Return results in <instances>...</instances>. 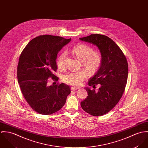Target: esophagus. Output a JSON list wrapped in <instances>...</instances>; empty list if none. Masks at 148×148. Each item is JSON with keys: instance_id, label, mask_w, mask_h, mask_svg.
<instances>
[{"instance_id": "esophagus-1", "label": "esophagus", "mask_w": 148, "mask_h": 148, "mask_svg": "<svg viewBox=\"0 0 148 148\" xmlns=\"http://www.w3.org/2000/svg\"><path fill=\"white\" fill-rule=\"evenodd\" d=\"M78 89V88L77 87H76V86H72L71 87V90H73V91H75V90H77Z\"/></svg>"}]
</instances>
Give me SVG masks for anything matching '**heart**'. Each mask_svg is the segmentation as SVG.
Wrapping results in <instances>:
<instances>
[{
	"label": "heart",
	"instance_id": "obj_1",
	"mask_svg": "<svg viewBox=\"0 0 148 148\" xmlns=\"http://www.w3.org/2000/svg\"><path fill=\"white\" fill-rule=\"evenodd\" d=\"M77 58L82 60V65L89 72L96 71L101 63V57L99 53L93 52V49L86 44H79L72 49ZM66 52L59 54L57 59V64L59 68H63ZM87 73L84 71L69 72L63 76V80L68 84L79 86L86 77Z\"/></svg>",
	"mask_w": 148,
	"mask_h": 148
}]
</instances>
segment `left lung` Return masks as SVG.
I'll use <instances>...</instances> for the list:
<instances>
[{
  "mask_svg": "<svg viewBox=\"0 0 148 148\" xmlns=\"http://www.w3.org/2000/svg\"><path fill=\"white\" fill-rule=\"evenodd\" d=\"M79 40L96 46L101 57L98 71L88 82L93 88L97 84L100 87L97 91L85 88L88 96L81 106L90 115L102 116L112 110L123 96L128 75L127 59L119 47L105 35L92 34Z\"/></svg>",
  "mask_w": 148,
  "mask_h": 148,
  "instance_id": "1",
  "label": "left lung"
}]
</instances>
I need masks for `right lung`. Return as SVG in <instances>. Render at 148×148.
<instances>
[{
  "label": "right lung",
  "instance_id": "add662e5",
  "mask_svg": "<svg viewBox=\"0 0 148 148\" xmlns=\"http://www.w3.org/2000/svg\"><path fill=\"white\" fill-rule=\"evenodd\" d=\"M60 36L42 35L31 40L21 52L17 76L21 92L28 104L36 112L51 114L65 104L70 87L62 83L48 85V79H59L53 74L57 69L59 52L71 42Z\"/></svg>",
  "mask_w": 148,
  "mask_h": 148
}]
</instances>
